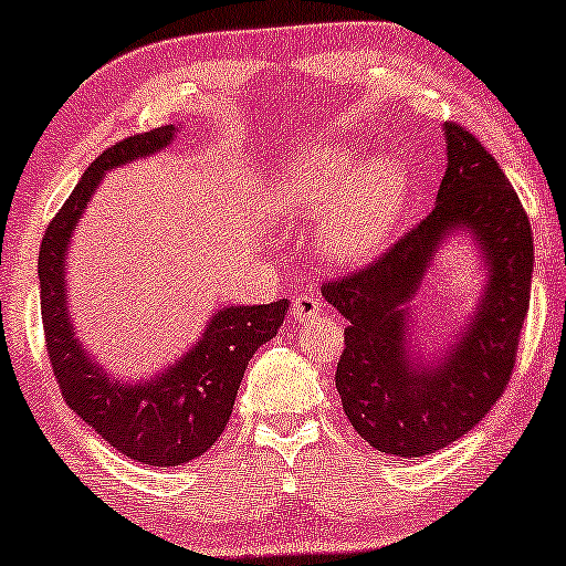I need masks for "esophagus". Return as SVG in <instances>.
Here are the masks:
<instances>
[{
    "label": "esophagus",
    "instance_id": "34e87169",
    "mask_svg": "<svg viewBox=\"0 0 566 566\" xmlns=\"http://www.w3.org/2000/svg\"><path fill=\"white\" fill-rule=\"evenodd\" d=\"M319 315V300L312 292H300L292 302V317L297 323H310L312 317Z\"/></svg>",
    "mask_w": 566,
    "mask_h": 566
}]
</instances>
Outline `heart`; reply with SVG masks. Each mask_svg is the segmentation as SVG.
Segmentation results:
<instances>
[{"instance_id":"heart-1","label":"heart","mask_w":566,"mask_h":566,"mask_svg":"<svg viewBox=\"0 0 566 566\" xmlns=\"http://www.w3.org/2000/svg\"><path fill=\"white\" fill-rule=\"evenodd\" d=\"M266 202L276 218L317 221V251L331 264H360L399 223L407 170L391 155H374L353 170L348 151L310 145L286 159Z\"/></svg>"}]
</instances>
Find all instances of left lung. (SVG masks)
Instances as JSON below:
<instances>
[{"label": "left lung", "mask_w": 566, "mask_h": 566, "mask_svg": "<svg viewBox=\"0 0 566 566\" xmlns=\"http://www.w3.org/2000/svg\"><path fill=\"white\" fill-rule=\"evenodd\" d=\"M444 139L432 213L374 264L323 284V297L348 319L335 370L345 417L396 458L442 450L491 411L516 366L531 300L534 239L516 190L460 124H444ZM460 230L476 241L489 282L453 348L429 361L410 345V300L439 243Z\"/></svg>", "instance_id": "left-lung-1"}]
</instances>
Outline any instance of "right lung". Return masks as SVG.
<instances>
[{"label":"right lung","mask_w":566,"mask_h":566,"mask_svg":"<svg viewBox=\"0 0 566 566\" xmlns=\"http://www.w3.org/2000/svg\"><path fill=\"white\" fill-rule=\"evenodd\" d=\"M172 139L175 126L167 124L116 142L98 155L50 221L38 256L42 327L65 403L114 450L151 468L182 465L210 450L229 424L249 360L276 335L290 307L286 300H276L272 305L218 310L180 360L139 384L108 376L75 337L65 256L78 218L108 170L155 155Z\"/></svg>","instance_id":"obj_1"}]
</instances>
